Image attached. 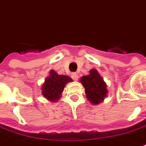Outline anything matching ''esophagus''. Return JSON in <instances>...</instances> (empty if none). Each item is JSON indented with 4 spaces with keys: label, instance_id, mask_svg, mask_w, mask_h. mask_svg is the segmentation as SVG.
Instances as JSON below:
<instances>
[{
    "label": "esophagus",
    "instance_id": "obj_1",
    "mask_svg": "<svg viewBox=\"0 0 146 146\" xmlns=\"http://www.w3.org/2000/svg\"><path fill=\"white\" fill-rule=\"evenodd\" d=\"M72 78L74 80H77V79H78V74L76 73H72Z\"/></svg>",
    "mask_w": 146,
    "mask_h": 146
}]
</instances>
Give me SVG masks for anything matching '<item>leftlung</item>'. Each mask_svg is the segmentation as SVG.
<instances>
[{"mask_svg": "<svg viewBox=\"0 0 146 146\" xmlns=\"http://www.w3.org/2000/svg\"><path fill=\"white\" fill-rule=\"evenodd\" d=\"M89 73L80 78V82L84 87L88 100L93 104H98L107 96V85L97 70H92Z\"/></svg>", "mask_w": 146, "mask_h": 146, "instance_id": "left-lung-1", "label": "left lung"}]
</instances>
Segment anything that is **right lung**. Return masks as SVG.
I'll return each mask as SVG.
<instances>
[{"mask_svg":"<svg viewBox=\"0 0 146 146\" xmlns=\"http://www.w3.org/2000/svg\"><path fill=\"white\" fill-rule=\"evenodd\" d=\"M50 73V76L46 79L42 87V93L47 100L56 102L58 100L60 96L62 93L66 83L73 80L70 76L58 75L54 70H51Z\"/></svg>","mask_w":146,"mask_h":146,"instance_id":"right-lung-1","label":"right lung"}]
</instances>
